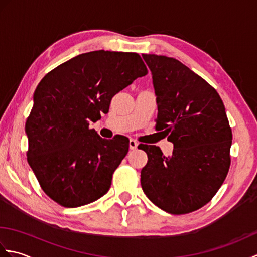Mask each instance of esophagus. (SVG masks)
<instances>
[{"mask_svg":"<svg viewBox=\"0 0 257 257\" xmlns=\"http://www.w3.org/2000/svg\"><path fill=\"white\" fill-rule=\"evenodd\" d=\"M138 145H139V144H138L137 141H136L135 139H130V140H129V148L132 149V150H136V149H137Z\"/></svg>","mask_w":257,"mask_h":257,"instance_id":"1","label":"esophagus"}]
</instances>
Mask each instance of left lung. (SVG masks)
<instances>
[{
    "instance_id": "left-lung-1",
    "label": "left lung",
    "mask_w": 257,
    "mask_h": 257,
    "mask_svg": "<svg viewBox=\"0 0 257 257\" xmlns=\"http://www.w3.org/2000/svg\"><path fill=\"white\" fill-rule=\"evenodd\" d=\"M157 96V130L173 144L172 156L143 145L148 162L141 187L171 214H187L212 200L231 165L232 130L220 95L178 59L143 54Z\"/></svg>"
}]
</instances>
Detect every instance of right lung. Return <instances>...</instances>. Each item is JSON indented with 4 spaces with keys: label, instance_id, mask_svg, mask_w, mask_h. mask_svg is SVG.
I'll list each match as a JSON object with an SVG mask.
<instances>
[{
    "label": "right lung",
    "instance_id": "obj_1",
    "mask_svg": "<svg viewBox=\"0 0 257 257\" xmlns=\"http://www.w3.org/2000/svg\"><path fill=\"white\" fill-rule=\"evenodd\" d=\"M148 70L137 53L80 54L44 76L26 120L27 161L43 191L65 207L105 195L129 146L102 139L89 122L109 110L111 98Z\"/></svg>",
    "mask_w": 257,
    "mask_h": 257
}]
</instances>
